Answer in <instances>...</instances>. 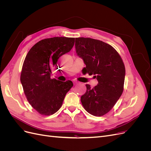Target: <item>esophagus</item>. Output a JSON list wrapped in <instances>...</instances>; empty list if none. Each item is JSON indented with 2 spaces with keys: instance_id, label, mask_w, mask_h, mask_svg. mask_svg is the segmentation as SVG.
I'll return each mask as SVG.
<instances>
[{
  "instance_id": "obj_1",
  "label": "esophagus",
  "mask_w": 151,
  "mask_h": 151,
  "mask_svg": "<svg viewBox=\"0 0 151 151\" xmlns=\"http://www.w3.org/2000/svg\"><path fill=\"white\" fill-rule=\"evenodd\" d=\"M73 83H74V84H76L78 83V81H75V80H73Z\"/></svg>"
}]
</instances>
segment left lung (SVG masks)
Segmentation results:
<instances>
[{
  "instance_id": "obj_1",
  "label": "left lung",
  "mask_w": 151,
  "mask_h": 151,
  "mask_svg": "<svg viewBox=\"0 0 151 151\" xmlns=\"http://www.w3.org/2000/svg\"><path fill=\"white\" fill-rule=\"evenodd\" d=\"M75 47L86 65L85 74H93L98 81L93 88L86 85V92L81 98L82 104L91 115L103 116L111 110L123 93L124 63L116 50L102 41L77 38Z\"/></svg>"
}]
</instances>
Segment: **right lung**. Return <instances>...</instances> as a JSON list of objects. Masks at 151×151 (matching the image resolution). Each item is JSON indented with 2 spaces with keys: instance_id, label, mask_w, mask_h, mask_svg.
<instances>
[{
  "instance_id": "obj_1",
  "label": "right lung",
  "mask_w": 151,
  "mask_h": 151,
  "mask_svg": "<svg viewBox=\"0 0 151 151\" xmlns=\"http://www.w3.org/2000/svg\"><path fill=\"white\" fill-rule=\"evenodd\" d=\"M74 38L53 37L36 43L26 55L21 83L28 102L42 115H51L62 106L71 81L51 79L52 70L58 67L59 57L70 52Z\"/></svg>"
}]
</instances>
